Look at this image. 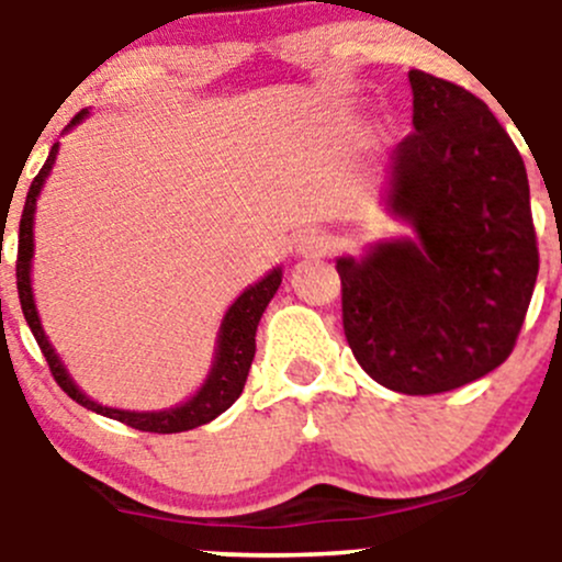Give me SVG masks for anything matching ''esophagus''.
Masks as SVG:
<instances>
[{"instance_id":"obj_1","label":"esophagus","mask_w":562,"mask_h":562,"mask_svg":"<svg viewBox=\"0 0 562 562\" xmlns=\"http://www.w3.org/2000/svg\"><path fill=\"white\" fill-rule=\"evenodd\" d=\"M331 241H328L326 234L321 231H304L296 239V255L299 258H321V255L328 252Z\"/></svg>"}]
</instances>
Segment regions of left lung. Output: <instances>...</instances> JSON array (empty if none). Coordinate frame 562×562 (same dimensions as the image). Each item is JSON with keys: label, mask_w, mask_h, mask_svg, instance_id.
<instances>
[{"label": "left lung", "mask_w": 562, "mask_h": 562, "mask_svg": "<svg viewBox=\"0 0 562 562\" xmlns=\"http://www.w3.org/2000/svg\"><path fill=\"white\" fill-rule=\"evenodd\" d=\"M413 133L391 151L381 206L413 231L339 255L345 337L400 394L473 383L514 350L538 277L525 162L475 94L407 72Z\"/></svg>", "instance_id": "8db88e82"}]
</instances>
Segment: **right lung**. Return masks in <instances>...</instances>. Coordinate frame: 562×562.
Masks as SVG:
<instances>
[{
	"label": "right lung",
	"instance_id": "add662e5",
	"mask_svg": "<svg viewBox=\"0 0 562 562\" xmlns=\"http://www.w3.org/2000/svg\"><path fill=\"white\" fill-rule=\"evenodd\" d=\"M89 116V108H83L76 119L65 127V133H70L76 124H81ZM61 133V135H65ZM56 155H59V140L50 146L48 160L40 168V173L32 181L30 192H26L24 214H21L19 225V263H15V280H19V299L21 310H24L26 323H30L32 334H35L40 350H43L45 361L50 367V375L59 383L70 400H76L78 405H83L87 411L100 413V416L116 418V422L127 424V427L140 429V432H187V429H195L201 424H209L212 418H217L220 413L228 411L236 400L245 391L249 364H252L255 356V331H258V323L263 317L266 307L274 299L277 288L282 282V266H274L271 271H266L258 282L247 285L239 296L234 299L228 310H225L223 321H220L217 339H214V356L212 364H209L206 378L203 383L187 396L184 402L171 407H160V411H124V407H111L103 402L92 400L81 386L76 383V378L70 375V370L65 367L61 356L56 353L54 342L45 334L43 321H40L37 302H35V288H32V258H35V212H37V198L43 192L45 181H48L50 171H54Z\"/></svg>",
	"mask_w": 562,
	"mask_h": 562
}]
</instances>
